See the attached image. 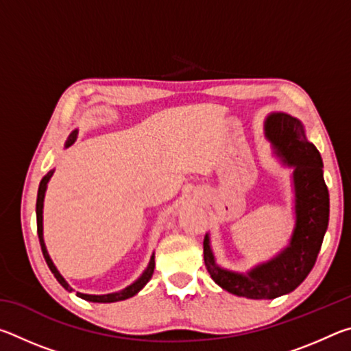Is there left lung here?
<instances>
[{
	"mask_svg": "<svg viewBox=\"0 0 351 351\" xmlns=\"http://www.w3.org/2000/svg\"><path fill=\"white\" fill-rule=\"evenodd\" d=\"M265 134L280 161L293 167L295 224L289 245L274 258L246 274L217 265L209 235L204 239V263L213 282L230 294L247 299H276L294 291L310 274L328 228L330 197L317 148L306 139L305 127L287 112H271Z\"/></svg>",
	"mask_w": 351,
	"mask_h": 351,
	"instance_id": "left-lung-1",
	"label": "left lung"
}]
</instances>
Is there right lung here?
Listing matches in <instances>:
<instances>
[{"instance_id": "right-lung-1", "label": "right lung", "mask_w": 351, "mask_h": 351, "mask_svg": "<svg viewBox=\"0 0 351 351\" xmlns=\"http://www.w3.org/2000/svg\"><path fill=\"white\" fill-rule=\"evenodd\" d=\"M77 130H74L73 133L69 134V138L66 141V144H64V147H69L74 144V141L77 139ZM54 175V170L47 171V173L43 176V180L40 181V186H38V193H37V209H35V212H37V232H38V240H40V246H41V252H43V257L46 260L47 266H49V269L52 274H54V277L58 280V283L62 285V287L66 289V291H74L73 288L69 287V283L64 280L63 276L58 272V269L56 268V265L52 263V260L49 257V254H47V249H46V245H45V240H43V203H45V193H46V187H47V182H49L51 176ZM153 271H154V254L152 255L150 261H148V266L147 269L142 272V276L138 278V280L133 282L130 287L123 288L122 291H117V293H111V294H102V295H96V294H83V293H77V295L80 297V299L83 300H88V302H97V304H111V302H119V300H125V299H130V297H133L134 294H138L139 291L145 287V285L148 283V280H150L152 276H153Z\"/></svg>"}]
</instances>
